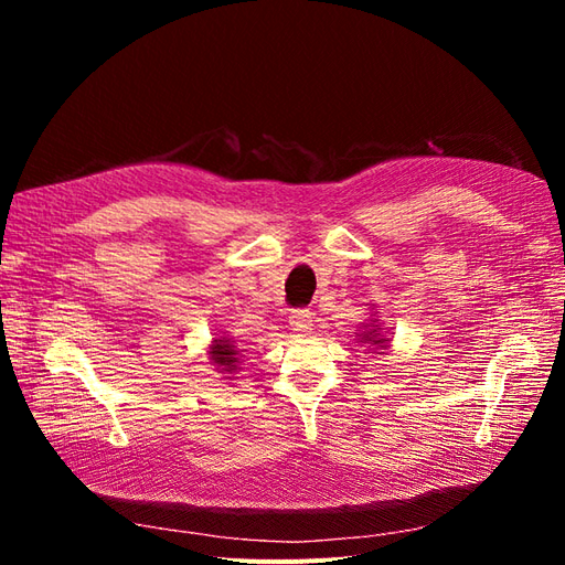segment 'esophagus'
I'll list each match as a JSON object with an SVG mask.
<instances>
[{"instance_id":"34e87169","label":"esophagus","mask_w":565,"mask_h":565,"mask_svg":"<svg viewBox=\"0 0 565 565\" xmlns=\"http://www.w3.org/2000/svg\"><path fill=\"white\" fill-rule=\"evenodd\" d=\"M289 328L295 332H309L313 328V313L309 309L289 311Z\"/></svg>"}]
</instances>
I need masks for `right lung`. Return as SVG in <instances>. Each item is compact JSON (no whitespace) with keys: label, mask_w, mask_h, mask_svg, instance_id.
Listing matches in <instances>:
<instances>
[{"label":"right lung","mask_w":565,"mask_h":565,"mask_svg":"<svg viewBox=\"0 0 565 565\" xmlns=\"http://www.w3.org/2000/svg\"><path fill=\"white\" fill-rule=\"evenodd\" d=\"M214 353V361L216 363H221V365H228L231 370H233V363H235V351L231 349V347H226V344H216V351H212Z\"/></svg>","instance_id":"1"}]
</instances>
